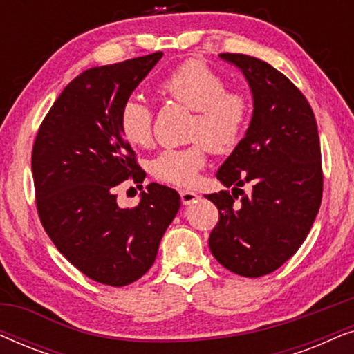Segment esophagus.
<instances>
[{
    "instance_id": "obj_1",
    "label": "esophagus",
    "mask_w": 354,
    "mask_h": 354,
    "mask_svg": "<svg viewBox=\"0 0 354 354\" xmlns=\"http://www.w3.org/2000/svg\"><path fill=\"white\" fill-rule=\"evenodd\" d=\"M180 200L183 205H192V203H195L198 200V195L195 192L190 190H180Z\"/></svg>"
}]
</instances>
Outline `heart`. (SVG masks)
<instances>
[{"label": "heart", "mask_w": 354, "mask_h": 354, "mask_svg": "<svg viewBox=\"0 0 354 354\" xmlns=\"http://www.w3.org/2000/svg\"><path fill=\"white\" fill-rule=\"evenodd\" d=\"M159 93L195 111L183 148L162 149L149 162L159 182L192 187L205 167L207 149L229 153L241 142L251 115L250 95L227 88L225 80L203 61L190 59L172 69L158 85ZM119 129L133 147H148L153 140V111L143 100L130 96L119 111Z\"/></svg>", "instance_id": "b5f03b06"}]
</instances>
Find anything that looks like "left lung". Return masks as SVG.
Listing matches in <instances>:
<instances>
[{
    "label": "left lung",
    "mask_w": 354,
    "mask_h": 354,
    "mask_svg": "<svg viewBox=\"0 0 354 354\" xmlns=\"http://www.w3.org/2000/svg\"><path fill=\"white\" fill-rule=\"evenodd\" d=\"M221 57L243 72L254 109L245 138L216 174L234 190L205 195L219 209L209 250L230 272L261 277L297 253L317 216L324 185L317 124L282 72L258 57ZM246 183L254 187L250 196L241 190Z\"/></svg>",
    "instance_id": "left-lung-1"
}]
</instances>
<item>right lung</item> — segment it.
I'll use <instances>...</instances> for the list:
<instances>
[{
    "label": "right lung",
    "instance_id": "obj_1",
    "mask_svg": "<svg viewBox=\"0 0 354 354\" xmlns=\"http://www.w3.org/2000/svg\"><path fill=\"white\" fill-rule=\"evenodd\" d=\"M162 53L91 67L57 96L32 148L37 211L72 266L95 282L124 287L148 272L180 207L172 188L149 183L135 207L118 187L145 172L119 129V111Z\"/></svg>",
    "mask_w": 354,
    "mask_h": 354
}]
</instances>
